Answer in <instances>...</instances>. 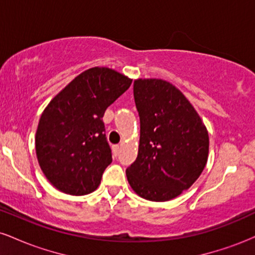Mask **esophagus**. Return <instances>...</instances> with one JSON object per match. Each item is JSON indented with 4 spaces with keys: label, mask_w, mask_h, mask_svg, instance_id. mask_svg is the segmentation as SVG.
<instances>
[{
    "label": "esophagus",
    "mask_w": 255,
    "mask_h": 255,
    "mask_svg": "<svg viewBox=\"0 0 255 255\" xmlns=\"http://www.w3.org/2000/svg\"><path fill=\"white\" fill-rule=\"evenodd\" d=\"M120 145H114L113 146V151H114V154H115V156H119V153H120Z\"/></svg>",
    "instance_id": "esophagus-1"
}]
</instances>
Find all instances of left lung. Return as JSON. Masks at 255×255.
Instances as JSON below:
<instances>
[{
	"mask_svg": "<svg viewBox=\"0 0 255 255\" xmlns=\"http://www.w3.org/2000/svg\"><path fill=\"white\" fill-rule=\"evenodd\" d=\"M140 119L139 152L128 182L151 201L176 198L197 181L209 156V134L198 113L174 85L160 79L134 81Z\"/></svg>",
	"mask_w": 255,
	"mask_h": 255,
	"instance_id": "1",
	"label": "left lung"
}]
</instances>
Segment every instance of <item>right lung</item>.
Instances as JSON below:
<instances>
[{"label":"right lung","instance_id":"right-lung-1","mask_svg":"<svg viewBox=\"0 0 255 255\" xmlns=\"http://www.w3.org/2000/svg\"><path fill=\"white\" fill-rule=\"evenodd\" d=\"M130 84L113 69L95 67L78 75L43 111L36 133L37 158L58 191L85 195L97 189L113 162L104 113Z\"/></svg>","mask_w":255,"mask_h":255}]
</instances>
